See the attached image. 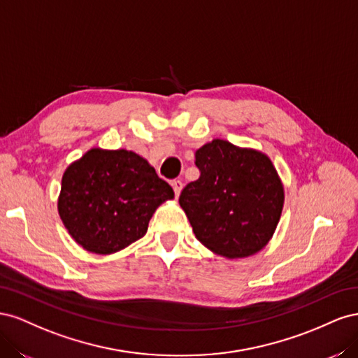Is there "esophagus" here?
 Wrapping results in <instances>:
<instances>
[{
    "instance_id": "34e87169",
    "label": "esophagus",
    "mask_w": 358,
    "mask_h": 358,
    "mask_svg": "<svg viewBox=\"0 0 358 358\" xmlns=\"http://www.w3.org/2000/svg\"><path fill=\"white\" fill-rule=\"evenodd\" d=\"M171 187H173V189H175V196L178 197L179 194H180V191H182L183 183H182L180 179H175V180H171Z\"/></svg>"
}]
</instances>
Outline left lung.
Wrapping results in <instances>:
<instances>
[{
  "instance_id": "1",
  "label": "left lung",
  "mask_w": 358,
  "mask_h": 358,
  "mask_svg": "<svg viewBox=\"0 0 358 358\" xmlns=\"http://www.w3.org/2000/svg\"><path fill=\"white\" fill-rule=\"evenodd\" d=\"M200 178L179 204L197 239L225 258L251 257L272 239L284 208V185L262 150L213 138L196 152Z\"/></svg>"
}]
</instances>
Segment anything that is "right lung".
<instances>
[{"label":"right lung","mask_w":358,"mask_h":358,"mask_svg":"<svg viewBox=\"0 0 358 358\" xmlns=\"http://www.w3.org/2000/svg\"><path fill=\"white\" fill-rule=\"evenodd\" d=\"M171 199L173 188L143 157L92 148L64 171L58 213L76 243L109 255L143 237L158 206Z\"/></svg>","instance_id":"obj_1"}]
</instances>
